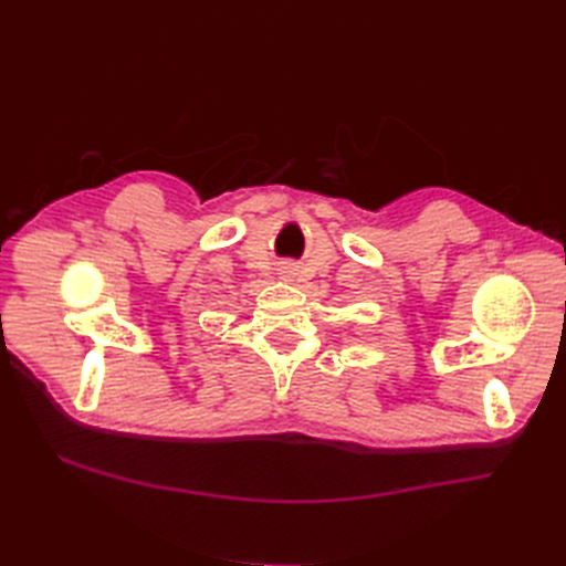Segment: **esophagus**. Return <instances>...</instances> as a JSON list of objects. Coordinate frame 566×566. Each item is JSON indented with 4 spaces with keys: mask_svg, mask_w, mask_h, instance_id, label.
<instances>
[{
    "mask_svg": "<svg viewBox=\"0 0 566 566\" xmlns=\"http://www.w3.org/2000/svg\"><path fill=\"white\" fill-rule=\"evenodd\" d=\"M279 273H281V279H283V281H293V276H295V266L290 264V262H285V264H281Z\"/></svg>",
    "mask_w": 566,
    "mask_h": 566,
    "instance_id": "34e87169",
    "label": "esophagus"
}]
</instances>
